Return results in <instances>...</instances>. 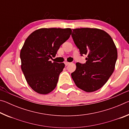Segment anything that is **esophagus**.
I'll return each mask as SVG.
<instances>
[{"mask_svg":"<svg viewBox=\"0 0 129 129\" xmlns=\"http://www.w3.org/2000/svg\"><path fill=\"white\" fill-rule=\"evenodd\" d=\"M64 63H65V65H66V66H67V65H68L70 64V62H67V61H65Z\"/></svg>","mask_w":129,"mask_h":129,"instance_id":"34e87169","label":"esophagus"}]
</instances>
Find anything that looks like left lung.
<instances>
[{
    "mask_svg": "<svg viewBox=\"0 0 129 129\" xmlns=\"http://www.w3.org/2000/svg\"><path fill=\"white\" fill-rule=\"evenodd\" d=\"M74 43L81 55L87 57L85 64L76 63L71 73L78 88L93 92L102 88L112 76L117 59V50L112 38L105 31L97 28L73 29Z\"/></svg>",
    "mask_w": 129,
    "mask_h": 129,
    "instance_id": "left-lung-1",
    "label": "left lung"
}]
</instances>
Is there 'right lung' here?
<instances>
[{
    "label": "right lung",
    "mask_w": 129,
    "mask_h": 129,
    "mask_svg": "<svg viewBox=\"0 0 129 129\" xmlns=\"http://www.w3.org/2000/svg\"><path fill=\"white\" fill-rule=\"evenodd\" d=\"M71 28H40L26 39L20 51L21 68L28 85L41 94L56 88L64 63L52 62L61 45L69 38Z\"/></svg>",
    "instance_id": "add662e5"
}]
</instances>
